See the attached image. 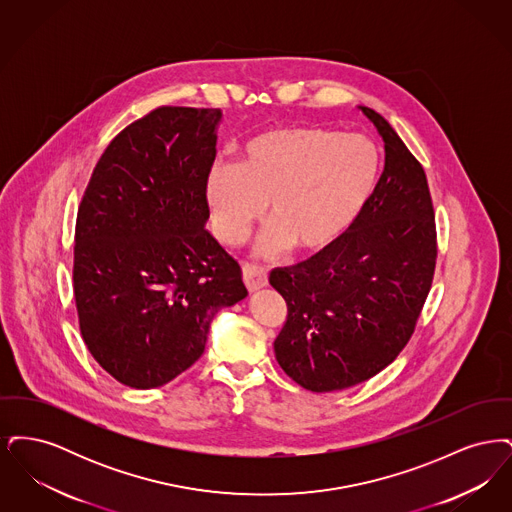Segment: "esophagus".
Wrapping results in <instances>:
<instances>
[{
    "label": "esophagus",
    "mask_w": 512,
    "mask_h": 512,
    "mask_svg": "<svg viewBox=\"0 0 512 512\" xmlns=\"http://www.w3.org/2000/svg\"><path fill=\"white\" fill-rule=\"evenodd\" d=\"M242 274H244L245 286L249 292H257L261 288H265L268 284L267 270L259 265H251L244 263L242 265Z\"/></svg>",
    "instance_id": "1"
}]
</instances>
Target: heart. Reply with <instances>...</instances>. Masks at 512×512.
Here are the masks:
<instances>
[{"label":"heart","instance_id":"b5f03b06","mask_svg":"<svg viewBox=\"0 0 512 512\" xmlns=\"http://www.w3.org/2000/svg\"><path fill=\"white\" fill-rule=\"evenodd\" d=\"M378 172L380 151L363 134L280 126L247 140L238 167L213 165L207 199L228 244L244 238L268 201L270 226L259 251L276 253L290 245L297 253H318L361 215Z\"/></svg>","mask_w":512,"mask_h":512}]
</instances>
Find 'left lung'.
<instances>
[{
	"instance_id": "8db88e82",
	"label": "left lung",
	"mask_w": 512,
	"mask_h": 512,
	"mask_svg": "<svg viewBox=\"0 0 512 512\" xmlns=\"http://www.w3.org/2000/svg\"><path fill=\"white\" fill-rule=\"evenodd\" d=\"M361 109L386 149L365 209L330 247L295 267L274 268L268 278L288 305L274 340L276 361L317 393L357 386L393 363L413 336L438 259L422 165L390 122Z\"/></svg>"
}]
</instances>
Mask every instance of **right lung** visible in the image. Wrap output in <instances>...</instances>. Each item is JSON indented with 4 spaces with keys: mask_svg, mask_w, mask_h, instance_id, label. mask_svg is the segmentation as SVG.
Masks as SVG:
<instances>
[{
    "mask_svg": "<svg viewBox=\"0 0 512 512\" xmlns=\"http://www.w3.org/2000/svg\"><path fill=\"white\" fill-rule=\"evenodd\" d=\"M220 109L157 107L119 132L92 172L74 230L80 334L128 388H159L205 351L211 320L242 301V268L205 230Z\"/></svg>",
    "mask_w": 512,
    "mask_h": 512,
    "instance_id": "right-lung-1",
    "label": "right lung"
}]
</instances>
